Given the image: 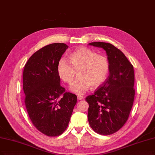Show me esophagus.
I'll return each mask as SVG.
<instances>
[{"label":"esophagus","instance_id":"esophagus-1","mask_svg":"<svg viewBox=\"0 0 155 155\" xmlns=\"http://www.w3.org/2000/svg\"><path fill=\"white\" fill-rule=\"evenodd\" d=\"M78 100H82V99H83V96H82V95H78Z\"/></svg>","mask_w":155,"mask_h":155}]
</instances>
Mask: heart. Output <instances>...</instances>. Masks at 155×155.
<instances>
[{
    "label": "heart",
    "mask_w": 155,
    "mask_h": 155,
    "mask_svg": "<svg viewBox=\"0 0 155 155\" xmlns=\"http://www.w3.org/2000/svg\"><path fill=\"white\" fill-rule=\"evenodd\" d=\"M69 62L61 58L57 65V73L63 81L71 83L78 73V78L70 87L71 91L81 95L90 87L96 88L107 78L110 62L103 55L87 47H81L69 55Z\"/></svg>",
    "instance_id": "1"
}]
</instances>
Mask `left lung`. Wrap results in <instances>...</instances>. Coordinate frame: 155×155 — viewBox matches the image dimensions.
<instances>
[{"mask_svg": "<svg viewBox=\"0 0 155 155\" xmlns=\"http://www.w3.org/2000/svg\"><path fill=\"white\" fill-rule=\"evenodd\" d=\"M88 45L103 48L110 62L108 78L85 99L90 127L98 134L108 135L119 130L129 117L135 97L134 70L123 52L112 44L95 41Z\"/></svg>", "mask_w": 155, "mask_h": 155, "instance_id": "left-lung-1", "label": "left lung"}]
</instances>
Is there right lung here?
Wrapping results in <instances>:
<instances>
[{
    "label": "right lung",
    "mask_w": 155,
    "mask_h": 155,
    "mask_svg": "<svg viewBox=\"0 0 155 155\" xmlns=\"http://www.w3.org/2000/svg\"><path fill=\"white\" fill-rule=\"evenodd\" d=\"M68 47L61 43L42 47L29 58L23 72L29 118L37 130L49 137L59 136L65 131L77 103L76 95L65 92L61 86L57 73L58 62Z\"/></svg>",
    "instance_id": "right-lung-1"
}]
</instances>
